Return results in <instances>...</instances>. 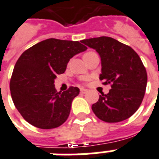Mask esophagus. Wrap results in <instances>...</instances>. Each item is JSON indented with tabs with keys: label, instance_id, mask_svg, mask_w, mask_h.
I'll use <instances>...</instances> for the list:
<instances>
[{
	"label": "esophagus",
	"instance_id": "esophagus-1",
	"mask_svg": "<svg viewBox=\"0 0 159 159\" xmlns=\"http://www.w3.org/2000/svg\"><path fill=\"white\" fill-rule=\"evenodd\" d=\"M80 92H81V93H86L88 92V90L85 89H80Z\"/></svg>",
	"mask_w": 159,
	"mask_h": 159
}]
</instances>
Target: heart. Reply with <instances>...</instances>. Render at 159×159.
<instances>
[{"instance_id": "heart-1", "label": "heart", "mask_w": 159, "mask_h": 159, "mask_svg": "<svg viewBox=\"0 0 159 159\" xmlns=\"http://www.w3.org/2000/svg\"><path fill=\"white\" fill-rule=\"evenodd\" d=\"M90 53H93V51H89V52L85 53V54H84V55H83V56H86V55H88V54H90Z\"/></svg>"}]
</instances>
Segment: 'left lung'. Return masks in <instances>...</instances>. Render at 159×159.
<instances>
[{
	"label": "left lung",
	"instance_id": "left-lung-1",
	"mask_svg": "<svg viewBox=\"0 0 159 159\" xmlns=\"http://www.w3.org/2000/svg\"><path fill=\"white\" fill-rule=\"evenodd\" d=\"M101 57L103 85L110 84L109 93H101L92 109L98 118L116 123L130 118L145 95L148 75L137 53L125 43L106 36L82 40Z\"/></svg>",
	"mask_w": 159,
	"mask_h": 159
}]
</instances>
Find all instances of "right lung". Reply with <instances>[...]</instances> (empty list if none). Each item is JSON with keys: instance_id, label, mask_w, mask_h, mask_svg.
<instances>
[{"instance_id": "right-lung-1", "label": "right lung", "mask_w": 159, "mask_h": 159, "mask_svg": "<svg viewBox=\"0 0 159 159\" xmlns=\"http://www.w3.org/2000/svg\"><path fill=\"white\" fill-rule=\"evenodd\" d=\"M87 49L78 41L48 39L21 55L11 77L10 90L14 105L26 121L47 130L67 120L71 102L80 90L70 87L57 92L55 79L64 73L70 58Z\"/></svg>"}]
</instances>
